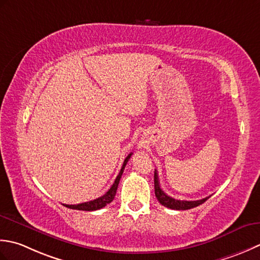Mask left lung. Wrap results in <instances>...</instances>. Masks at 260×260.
<instances>
[{
	"label": "left lung",
	"instance_id": "8db88e82",
	"mask_svg": "<svg viewBox=\"0 0 260 260\" xmlns=\"http://www.w3.org/2000/svg\"><path fill=\"white\" fill-rule=\"evenodd\" d=\"M153 182H155V195L157 200L159 201V203L166 208H169L172 210H189L193 209L195 206H199L202 203H204L206 200L210 197L198 200V201H182V200H176L172 197L167 195L160 187L159 179H158V174L157 171H155V176H153Z\"/></svg>",
	"mask_w": 260,
	"mask_h": 260
}]
</instances>
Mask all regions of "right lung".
Here are the masks:
<instances>
[{
	"mask_svg": "<svg viewBox=\"0 0 260 260\" xmlns=\"http://www.w3.org/2000/svg\"><path fill=\"white\" fill-rule=\"evenodd\" d=\"M132 155V152L129 153L128 156H126V158L123 161V165H122V168H121V171L119 173L118 176H116L115 181L113 183L112 186H111V188L108 190L107 193H105L104 195H102L101 198H98L96 200H93V201H89V202H85V203H81V204H74V205H68V204H63L66 206V208H70V209H73V210H82V211H95V210H100L104 208L105 205L109 204L112 202V201L114 200V197H115V193H116V189H118V185H119V182H120V178L121 176H122V173L124 171V167L126 165V162H128V160L130 159V157Z\"/></svg>",
	"mask_w": 260,
	"mask_h": 260,
	"instance_id": "obj_1",
	"label": "right lung"
}]
</instances>
